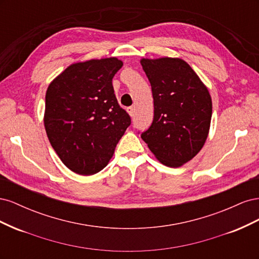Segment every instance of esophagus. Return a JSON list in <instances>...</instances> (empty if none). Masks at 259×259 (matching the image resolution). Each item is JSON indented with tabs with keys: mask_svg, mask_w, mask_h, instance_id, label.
<instances>
[{
	"mask_svg": "<svg viewBox=\"0 0 259 259\" xmlns=\"http://www.w3.org/2000/svg\"><path fill=\"white\" fill-rule=\"evenodd\" d=\"M127 112H128V114H130L131 116H134V114H135V107H130V108H127Z\"/></svg>",
	"mask_w": 259,
	"mask_h": 259,
	"instance_id": "obj_1",
	"label": "esophagus"
}]
</instances>
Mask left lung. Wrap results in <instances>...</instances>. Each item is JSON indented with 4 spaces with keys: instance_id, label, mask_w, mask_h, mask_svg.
<instances>
[{
    "instance_id": "obj_1",
    "label": "left lung",
    "mask_w": 259,
    "mask_h": 259,
    "mask_svg": "<svg viewBox=\"0 0 259 259\" xmlns=\"http://www.w3.org/2000/svg\"><path fill=\"white\" fill-rule=\"evenodd\" d=\"M151 84L154 115L142 134L153 155L168 167L192 160L204 146L211 120L206 85L180 58H142Z\"/></svg>"
}]
</instances>
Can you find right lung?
Returning <instances> with one entry per match:
<instances>
[{
	"mask_svg": "<svg viewBox=\"0 0 259 259\" xmlns=\"http://www.w3.org/2000/svg\"><path fill=\"white\" fill-rule=\"evenodd\" d=\"M123 66L116 57L74 62L50 83L44 127L61 162L89 176L105 168L130 126L117 104L112 79Z\"/></svg>",
	"mask_w": 259,
	"mask_h": 259,
	"instance_id": "add662e5",
	"label": "right lung"
}]
</instances>
